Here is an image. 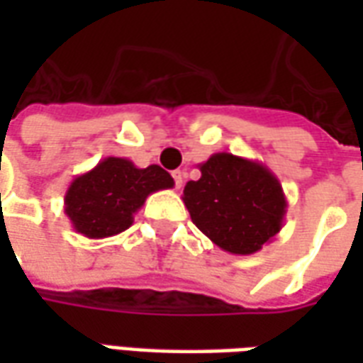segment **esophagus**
<instances>
[{"label":"esophagus","instance_id":"34e87169","mask_svg":"<svg viewBox=\"0 0 363 363\" xmlns=\"http://www.w3.org/2000/svg\"><path fill=\"white\" fill-rule=\"evenodd\" d=\"M173 179H174V189H181L182 179H184V171H181V169L173 171Z\"/></svg>","mask_w":363,"mask_h":363}]
</instances>
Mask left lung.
I'll return each instance as SVG.
<instances>
[{
  "label": "left lung",
  "instance_id": "obj_1",
  "mask_svg": "<svg viewBox=\"0 0 363 363\" xmlns=\"http://www.w3.org/2000/svg\"><path fill=\"white\" fill-rule=\"evenodd\" d=\"M200 173L198 181L186 182L182 202L221 251L252 255L278 235L288 202L270 169L223 151L200 163Z\"/></svg>",
  "mask_w": 363,
  "mask_h": 363
}]
</instances>
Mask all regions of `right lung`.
<instances>
[{
  "label": "right lung",
  "mask_w": 363,
  "mask_h": 363,
  "mask_svg": "<svg viewBox=\"0 0 363 363\" xmlns=\"http://www.w3.org/2000/svg\"><path fill=\"white\" fill-rule=\"evenodd\" d=\"M173 186V177L159 165L138 169L130 159L104 157L72 181L64 212L77 233L104 239L126 231L150 194Z\"/></svg>",
  "instance_id": "right-lung-1"
}]
</instances>
